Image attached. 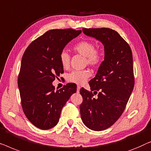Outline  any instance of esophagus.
<instances>
[{
	"mask_svg": "<svg viewBox=\"0 0 151 151\" xmlns=\"http://www.w3.org/2000/svg\"><path fill=\"white\" fill-rule=\"evenodd\" d=\"M80 88H81V87H80L79 86H77V88H76V92H79Z\"/></svg>",
	"mask_w": 151,
	"mask_h": 151,
	"instance_id": "1",
	"label": "esophagus"
}]
</instances>
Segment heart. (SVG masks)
<instances>
[{
  "instance_id": "heart-1",
  "label": "heart",
  "mask_w": 151,
  "mask_h": 151,
  "mask_svg": "<svg viewBox=\"0 0 151 151\" xmlns=\"http://www.w3.org/2000/svg\"><path fill=\"white\" fill-rule=\"evenodd\" d=\"M73 49L75 52L84 56L86 64L88 63L92 66H98L103 62L104 58L103 50L96 48V44L91 40H81L73 46ZM59 59L63 68H68L70 60V55L67 52L62 51L59 56ZM90 75L89 70H73L67 75V81L70 83L82 85L86 82Z\"/></svg>"
}]
</instances>
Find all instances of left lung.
<instances>
[{"instance_id": "1", "label": "left lung", "mask_w": 151, "mask_h": 151, "mask_svg": "<svg viewBox=\"0 0 151 151\" xmlns=\"http://www.w3.org/2000/svg\"><path fill=\"white\" fill-rule=\"evenodd\" d=\"M83 32L103 44L105 59L96 76L89 82L91 91L81 88V117L91 130L103 131L120 117L133 90L132 51L129 44L113 29L83 28Z\"/></svg>"}]
</instances>
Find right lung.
Masks as SVG:
<instances>
[{"mask_svg": "<svg viewBox=\"0 0 151 151\" xmlns=\"http://www.w3.org/2000/svg\"><path fill=\"white\" fill-rule=\"evenodd\" d=\"M81 33L73 29L49 30L33 40L23 55L18 78L21 105L28 120L40 129L58 123L63 107L76 92L75 83L55 90L52 83L63 73L59 59L63 48Z\"/></svg>", "mask_w": 151, "mask_h": 151, "instance_id": "right-lung-1", "label": "right lung"}]
</instances>
